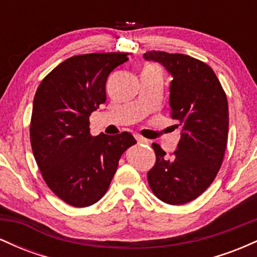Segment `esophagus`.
I'll return each instance as SVG.
<instances>
[{
    "mask_svg": "<svg viewBox=\"0 0 257 257\" xmlns=\"http://www.w3.org/2000/svg\"><path fill=\"white\" fill-rule=\"evenodd\" d=\"M135 139H137L138 144H149V140H146V139L140 137V135H135Z\"/></svg>",
    "mask_w": 257,
    "mask_h": 257,
    "instance_id": "34e87169",
    "label": "esophagus"
}]
</instances>
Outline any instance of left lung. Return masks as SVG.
Instances as JSON below:
<instances>
[{
    "instance_id": "obj_1",
    "label": "left lung",
    "mask_w": 257,
    "mask_h": 257,
    "mask_svg": "<svg viewBox=\"0 0 257 257\" xmlns=\"http://www.w3.org/2000/svg\"><path fill=\"white\" fill-rule=\"evenodd\" d=\"M144 59L162 64L172 75L170 116L181 128L173 158L152 144L156 164L147 180L162 202L185 204L204 192L222 164L228 137L226 94L213 69L198 59L156 51Z\"/></svg>"
}]
</instances>
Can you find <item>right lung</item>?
<instances>
[{"label":"right lung","mask_w":257,"mask_h":257,"mask_svg":"<svg viewBox=\"0 0 257 257\" xmlns=\"http://www.w3.org/2000/svg\"><path fill=\"white\" fill-rule=\"evenodd\" d=\"M126 53L75 55L38 85L32 107V152L47 186L61 200L84 208L104 197L128 147V132L91 137L89 116L106 101V81Z\"/></svg>","instance_id":"obj_1"}]
</instances>
